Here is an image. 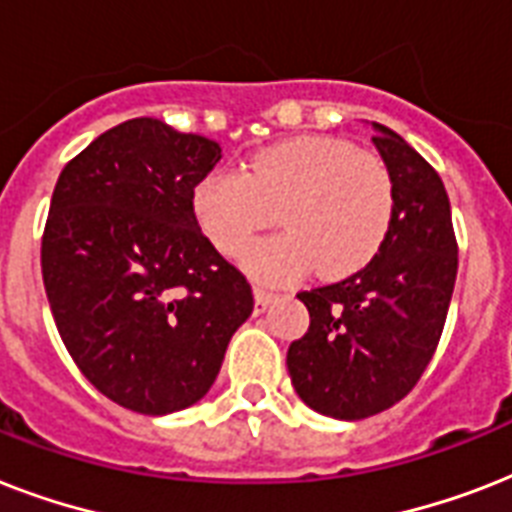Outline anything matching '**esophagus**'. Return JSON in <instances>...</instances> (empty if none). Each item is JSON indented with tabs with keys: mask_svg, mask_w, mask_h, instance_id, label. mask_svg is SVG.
<instances>
[{
	"mask_svg": "<svg viewBox=\"0 0 512 512\" xmlns=\"http://www.w3.org/2000/svg\"><path fill=\"white\" fill-rule=\"evenodd\" d=\"M276 300V292H271V289H265V287H255V311L257 313H263L268 305Z\"/></svg>",
	"mask_w": 512,
	"mask_h": 512,
	"instance_id": "1",
	"label": "esophagus"
}]
</instances>
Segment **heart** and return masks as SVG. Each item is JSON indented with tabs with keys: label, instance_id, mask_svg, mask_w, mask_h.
<instances>
[{
	"label": "heart",
	"instance_id": "heart-1",
	"mask_svg": "<svg viewBox=\"0 0 512 512\" xmlns=\"http://www.w3.org/2000/svg\"><path fill=\"white\" fill-rule=\"evenodd\" d=\"M191 204L201 231L223 255H239L279 209L287 233L241 255L257 279L292 281L311 265L324 279H342L380 252L396 193L380 156L348 140L305 135L255 154L244 172L204 175Z\"/></svg>",
	"mask_w": 512,
	"mask_h": 512
}]
</instances>
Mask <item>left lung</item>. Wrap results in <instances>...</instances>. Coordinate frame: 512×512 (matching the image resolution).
<instances>
[{"label": "left lung", "mask_w": 512, "mask_h": 512, "mask_svg": "<svg viewBox=\"0 0 512 512\" xmlns=\"http://www.w3.org/2000/svg\"><path fill=\"white\" fill-rule=\"evenodd\" d=\"M374 148L393 177V223L366 268L300 292L311 327L287 350L297 396L335 420L398 404L430 364L457 279L452 207L438 172L382 124Z\"/></svg>", "instance_id": "8db88e82"}]
</instances>
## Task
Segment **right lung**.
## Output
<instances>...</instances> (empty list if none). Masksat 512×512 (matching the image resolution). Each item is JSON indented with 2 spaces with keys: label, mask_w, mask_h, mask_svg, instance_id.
<instances>
[{
  "label": "right lung",
  "mask_w": 512,
  "mask_h": 512,
  "mask_svg": "<svg viewBox=\"0 0 512 512\" xmlns=\"http://www.w3.org/2000/svg\"><path fill=\"white\" fill-rule=\"evenodd\" d=\"M220 146L130 119L63 167L42 236L60 340L114 404L170 414L204 398L252 287L201 233L193 188Z\"/></svg>",
  "instance_id": "1"
}]
</instances>
